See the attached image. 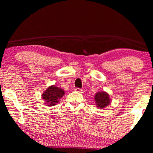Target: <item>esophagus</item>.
Listing matches in <instances>:
<instances>
[{"label":"esophagus","instance_id":"obj_1","mask_svg":"<svg viewBox=\"0 0 153 153\" xmlns=\"http://www.w3.org/2000/svg\"><path fill=\"white\" fill-rule=\"evenodd\" d=\"M75 91H76V92H78V93H83V90L78 88H76L75 89Z\"/></svg>","mask_w":153,"mask_h":153}]
</instances>
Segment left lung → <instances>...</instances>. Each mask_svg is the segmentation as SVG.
I'll use <instances>...</instances> for the list:
<instances>
[{
  "instance_id": "1",
  "label": "left lung",
  "mask_w": 153,
  "mask_h": 153,
  "mask_svg": "<svg viewBox=\"0 0 153 153\" xmlns=\"http://www.w3.org/2000/svg\"><path fill=\"white\" fill-rule=\"evenodd\" d=\"M95 101L97 108L103 109L111 103L109 95L105 91H101L96 93L95 95Z\"/></svg>"
}]
</instances>
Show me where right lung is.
<instances>
[{
	"instance_id": "obj_1",
	"label": "right lung",
	"mask_w": 153,
	"mask_h": 153,
	"mask_svg": "<svg viewBox=\"0 0 153 153\" xmlns=\"http://www.w3.org/2000/svg\"><path fill=\"white\" fill-rule=\"evenodd\" d=\"M65 95L63 89L57 87L55 85L49 86L42 95V98L45 100L47 106H55L58 103L59 100Z\"/></svg>"
}]
</instances>
